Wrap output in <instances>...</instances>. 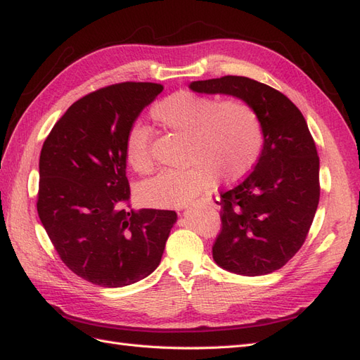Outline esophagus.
I'll use <instances>...</instances> for the list:
<instances>
[{
	"mask_svg": "<svg viewBox=\"0 0 360 360\" xmlns=\"http://www.w3.org/2000/svg\"><path fill=\"white\" fill-rule=\"evenodd\" d=\"M202 202L213 207V208H219V199L218 198H212V196L210 198H202Z\"/></svg>",
	"mask_w": 360,
	"mask_h": 360,
	"instance_id": "obj_1",
	"label": "esophagus"
}]
</instances>
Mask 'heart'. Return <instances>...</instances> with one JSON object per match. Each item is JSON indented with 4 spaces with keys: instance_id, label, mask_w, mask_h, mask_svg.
<instances>
[{
    "instance_id": "heart-1",
    "label": "heart",
    "mask_w": 360,
    "mask_h": 360,
    "mask_svg": "<svg viewBox=\"0 0 360 360\" xmlns=\"http://www.w3.org/2000/svg\"><path fill=\"white\" fill-rule=\"evenodd\" d=\"M152 116L164 127L186 135V162L181 170H162L139 187L142 202L181 207L213 187L216 176L238 181L253 169L264 144L262 124L244 99L216 98L179 90L161 99ZM125 160L135 172L153 170L152 130L135 122L124 139Z\"/></svg>"
}]
</instances>
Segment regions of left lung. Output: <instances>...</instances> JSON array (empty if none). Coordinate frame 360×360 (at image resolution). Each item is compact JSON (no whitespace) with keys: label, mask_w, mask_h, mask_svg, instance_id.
<instances>
[{"label":"left lung","mask_w":360,"mask_h":360,"mask_svg":"<svg viewBox=\"0 0 360 360\" xmlns=\"http://www.w3.org/2000/svg\"><path fill=\"white\" fill-rule=\"evenodd\" d=\"M190 89L244 99L264 131L252 173L221 193L214 262L242 276L279 270L304 245L321 196L319 156L304 115L279 90L245 77L195 81Z\"/></svg>","instance_id":"obj_1"}]
</instances>
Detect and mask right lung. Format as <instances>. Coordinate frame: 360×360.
<instances>
[{"label":"right lung","mask_w":360,"mask_h":360,"mask_svg":"<svg viewBox=\"0 0 360 360\" xmlns=\"http://www.w3.org/2000/svg\"><path fill=\"white\" fill-rule=\"evenodd\" d=\"M164 90L120 82L82 96L61 116L39 155L38 216L58 256L95 285H130L161 262L176 213L127 210L124 139Z\"/></svg>","instance_id":"right-lung-1"}]
</instances>
